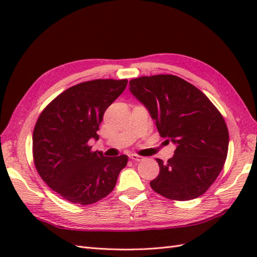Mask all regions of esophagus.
<instances>
[{
  "label": "esophagus",
  "mask_w": 257,
  "mask_h": 257,
  "mask_svg": "<svg viewBox=\"0 0 257 257\" xmlns=\"http://www.w3.org/2000/svg\"><path fill=\"white\" fill-rule=\"evenodd\" d=\"M129 158H130V159H132L133 161H136V162H139V161H143V160H144V157L138 156V155H130Z\"/></svg>",
  "instance_id": "obj_1"
}]
</instances>
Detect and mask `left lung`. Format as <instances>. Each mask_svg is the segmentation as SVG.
<instances>
[{"instance_id":"obj_1","label":"left lung","mask_w":257,"mask_h":257,"mask_svg":"<svg viewBox=\"0 0 257 257\" xmlns=\"http://www.w3.org/2000/svg\"><path fill=\"white\" fill-rule=\"evenodd\" d=\"M129 84L161 137L177 145L167 163L156 159L160 172L150 182L152 190L177 201L205 193L227 157L228 130L221 112L200 89L178 76H141Z\"/></svg>"}]
</instances>
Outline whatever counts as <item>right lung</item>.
Segmentation results:
<instances>
[{"instance_id":"obj_1","label":"right lung","mask_w":257,"mask_h":257,"mask_svg":"<svg viewBox=\"0 0 257 257\" xmlns=\"http://www.w3.org/2000/svg\"><path fill=\"white\" fill-rule=\"evenodd\" d=\"M127 79H94L69 87L44 108L33 132V160L48 187L68 202L88 205L113 190L128 157L91 151L106 109Z\"/></svg>"}]
</instances>
